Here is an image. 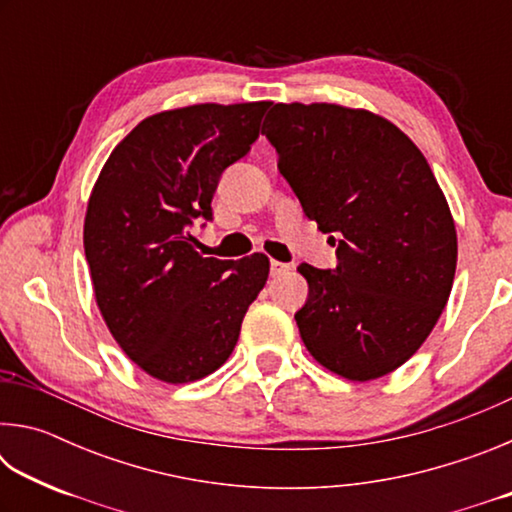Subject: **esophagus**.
<instances>
[{"label":"esophagus","mask_w":512,"mask_h":512,"mask_svg":"<svg viewBox=\"0 0 512 512\" xmlns=\"http://www.w3.org/2000/svg\"><path fill=\"white\" fill-rule=\"evenodd\" d=\"M289 271H291V264L277 262V259H273V262H271V277H282V275H287Z\"/></svg>","instance_id":"34e87169"}]
</instances>
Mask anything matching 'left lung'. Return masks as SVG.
Returning <instances> with one entry per match:
<instances>
[{
    "instance_id": "8db88e82",
    "label": "left lung",
    "mask_w": 512,
    "mask_h": 512,
    "mask_svg": "<svg viewBox=\"0 0 512 512\" xmlns=\"http://www.w3.org/2000/svg\"><path fill=\"white\" fill-rule=\"evenodd\" d=\"M262 133L336 246V268L298 266L302 341L345 379L388 375L431 334L456 273L454 219L431 167L388 119L334 103H275Z\"/></svg>"
}]
</instances>
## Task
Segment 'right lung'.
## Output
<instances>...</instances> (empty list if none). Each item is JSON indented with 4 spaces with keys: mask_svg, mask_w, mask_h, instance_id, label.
<instances>
[{
    "mask_svg": "<svg viewBox=\"0 0 512 512\" xmlns=\"http://www.w3.org/2000/svg\"><path fill=\"white\" fill-rule=\"evenodd\" d=\"M268 106L201 103L146 117L92 189L83 246L101 316L119 348L167 384L223 366L266 284V255L203 257L189 230L212 221L216 185L250 151Z\"/></svg>",
    "mask_w": 512,
    "mask_h": 512,
    "instance_id": "add662e5",
    "label": "right lung"
}]
</instances>
